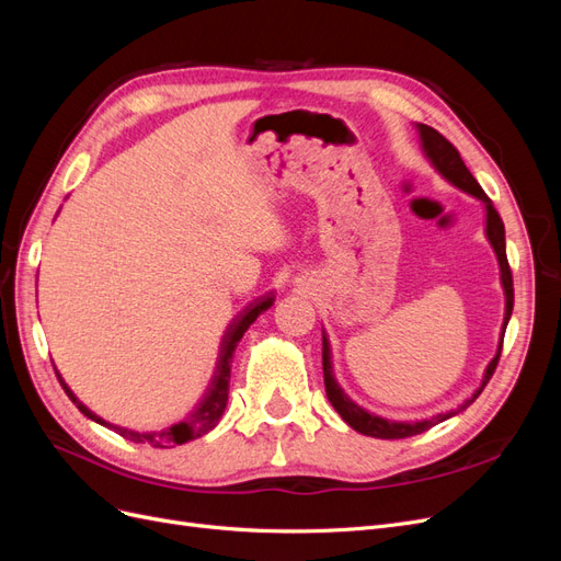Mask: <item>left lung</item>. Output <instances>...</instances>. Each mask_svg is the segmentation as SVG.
<instances>
[{
	"label": "left lung",
	"instance_id": "obj_1",
	"mask_svg": "<svg viewBox=\"0 0 561 561\" xmlns=\"http://www.w3.org/2000/svg\"><path fill=\"white\" fill-rule=\"evenodd\" d=\"M419 130V138H421V147H423V154L428 157V161L433 163L435 171L443 175L447 182H451L456 190H461L474 198H480L484 203V210H486V239L496 252V260L501 266V285H503V293H505V316H503V330H501V342H499V351L491 363L484 369V377L480 388L474 390L472 398H468L463 404H458L456 410L445 412V414H435L431 419H421V421H390L383 416L371 414L367 410H363L360 404H355L346 393L344 388L336 383L334 379V371H332V351H330V339L328 334L322 332V375H325V393L328 400L332 402V407L336 410V414L342 416L353 431H358L363 435L369 437H379V439H400V437H412L419 433H426L428 428L437 426V423H443L451 416H456L458 412H463L466 407H470L478 396L484 390V386L489 383L491 375H494V369L499 365L501 358V348H503V334L507 328V320L513 316V301H515V290H513V274H511V264H507V254H505V227H503V219L496 213L494 203L491 198L482 192V186L478 184V180L472 178V173L466 168L461 154H458V149L445 138V135H439L435 128L426 126V124H416Z\"/></svg>",
	"mask_w": 561,
	"mask_h": 561
}]
</instances>
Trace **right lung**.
Segmentation results:
<instances>
[{"mask_svg": "<svg viewBox=\"0 0 561 561\" xmlns=\"http://www.w3.org/2000/svg\"><path fill=\"white\" fill-rule=\"evenodd\" d=\"M271 304H274V295L262 297V299H254L252 304H248V307L239 316H236L229 322V328H227V332L222 336V344H219V358H217L213 379H210V383L206 388V393H203V398L198 400V404L194 407V410L186 414V419H182L180 423H173L171 428H163V431H157V433H135V431H128V428L112 426V423H107L105 419H100L98 414H93L89 407L83 404L72 393L70 386L62 381V377L58 375V371H56V375H58V379H60V383L65 388L67 398H70L79 407V412L83 416H89L91 421L100 423V426L112 428L114 433L130 439V443L151 445V447H159V449L173 447V445H184V443H190V439H196V437H203L206 433H210L217 426V421L222 419V414L227 410V400H229V379H231L233 351H236V346H239L245 330L252 325L254 320H257L260 313L271 309Z\"/></svg>", "mask_w": 561, "mask_h": 561, "instance_id": "right-lung-1", "label": "right lung"}]
</instances>
